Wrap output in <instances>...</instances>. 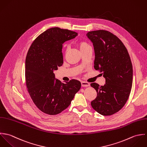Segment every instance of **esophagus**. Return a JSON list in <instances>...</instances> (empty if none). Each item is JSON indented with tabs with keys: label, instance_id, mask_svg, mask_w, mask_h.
<instances>
[{
	"label": "esophagus",
	"instance_id": "esophagus-1",
	"mask_svg": "<svg viewBox=\"0 0 147 147\" xmlns=\"http://www.w3.org/2000/svg\"><path fill=\"white\" fill-rule=\"evenodd\" d=\"M81 85L83 87H88L90 86V84L87 82H85V81H82L81 82Z\"/></svg>",
	"mask_w": 147,
	"mask_h": 147
}]
</instances>
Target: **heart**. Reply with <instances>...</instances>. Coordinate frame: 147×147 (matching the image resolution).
Listing matches in <instances>:
<instances>
[{
  "instance_id": "b5f03b06",
  "label": "heart",
  "mask_w": 147,
  "mask_h": 147,
  "mask_svg": "<svg viewBox=\"0 0 147 147\" xmlns=\"http://www.w3.org/2000/svg\"><path fill=\"white\" fill-rule=\"evenodd\" d=\"M77 47L79 48V49L81 51V52H82L85 51L87 49L91 48V47H90V45L88 44V43L85 42V41H78V43H77ZM67 49H66L65 50V54L67 53Z\"/></svg>"
}]
</instances>
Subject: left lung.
I'll return each mask as SVG.
<instances>
[{"instance_id": "obj_1", "label": "left lung", "mask_w": 147, "mask_h": 147, "mask_svg": "<svg viewBox=\"0 0 147 147\" xmlns=\"http://www.w3.org/2000/svg\"><path fill=\"white\" fill-rule=\"evenodd\" d=\"M86 35L94 45V69L106 79L104 86L90 84L97 92L91 105L99 114L111 115L123 108L129 96L133 78L131 59L121 41L110 32L94 30Z\"/></svg>"}]
</instances>
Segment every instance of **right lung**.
Here are the masks:
<instances>
[{
	"label": "right lung",
	"instance_id": "obj_1",
	"mask_svg": "<svg viewBox=\"0 0 147 147\" xmlns=\"http://www.w3.org/2000/svg\"><path fill=\"white\" fill-rule=\"evenodd\" d=\"M76 32L51 28L32 42L26 59V82L36 107L45 114L61 113L71 103L81 88V82L71 80L65 84L55 79L54 70L63 64L62 44L75 38Z\"/></svg>",
	"mask_w": 147,
	"mask_h": 147
}]
</instances>
